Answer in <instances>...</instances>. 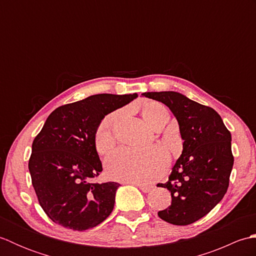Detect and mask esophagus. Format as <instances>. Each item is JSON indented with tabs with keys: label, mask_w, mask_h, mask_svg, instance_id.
I'll return each mask as SVG.
<instances>
[{
	"label": "esophagus",
	"mask_w": 256,
	"mask_h": 256,
	"mask_svg": "<svg viewBox=\"0 0 256 256\" xmlns=\"http://www.w3.org/2000/svg\"><path fill=\"white\" fill-rule=\"evenodd\" d=\"M128 184H134V186H138L143 192H150L152 188H153L150 184H142V182H128Z\"/></svg>",
	"instance_id": "1"
}]
</instances>
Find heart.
Returning a JSON list of instances; mask_svg holds the SVG:
<instances>
[{
  "label": "heart",
  "mask_w": 256,
  "mask_h": 256,
  "mask_svg": "<svg viewBox=\"0 0 256 256\" xmlns=\"http://www.w3.org/2000/svg\"><path fill=\"white\" fill-rule=\"evenodd\" d=\"M142 116L150 128L165 125L170 118L167 108L156 101L146 102L142 106ZM116 114L106 116L96 133V148L99 153L106 154L114 145L113 124ZM168 156L160 148L150 150L120 148L108 157L106 167L108 176L125 182H150L165 172Z\"/></svg>",
  "instance_id": "1"
}]
</instances>
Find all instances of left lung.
I'll return each instance as SVG.
<instances>
[{
    "instance_id": "obj_1",
    "label": "left lung",
    "mask_w": 256,
    "mask_h": 256,
    "mask_svg": "<svg viewBox=\"0 0 256 256\" xmlns=\"http://www.w3.org/2000/svg\"><path fill=\"white\" fill-rule=\"evenodd\" d=\"M143 96L164 103L175 116L184 140L182 153L166 184L172 204L158 212L160 219L187 226L218 204L229 187L233 167L231 133L214 108L175 91L144 92Z\"/></svg>"
}]
</instances>
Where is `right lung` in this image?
<instances>
[{
	"label": "right lung",
	"mask_w": 256,
	"mask_h": 256,
	"mask_svg": "<svg viewBox=\"0 0 256 256\" xmlns=\"http://www.w3.org/2000/svg\"><path fill=\"white\" fill-rule=\"evenodd\" d=\"M138 94H101L52 111L32 145L28 170L40 204L55 224L84 231L113 210L118 182L92 184L102 164L96 133L102 120L136 99Z\"/></svg>",
	"instance_id": "add662e5"
}]
</instances>
